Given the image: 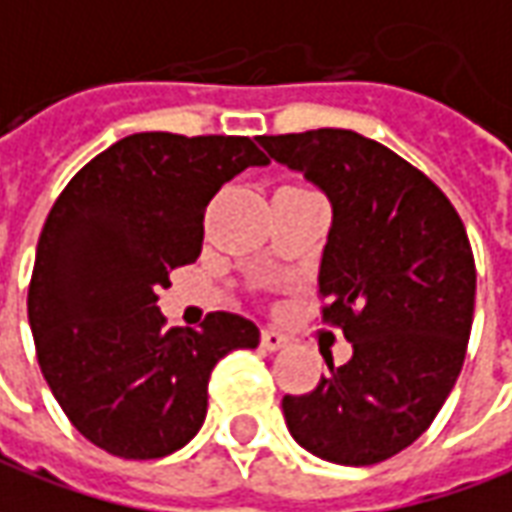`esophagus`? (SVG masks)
<instances>
[{"mask_svg": "<svg viewBox=\"0 0 512 512\" xmlns=\"http://www.w3.org/2000/svg\"><path fill=\"white\" fill-rule=\"evenodd\" d=\"M285 341H288V338H285L280 330H274V327H266V330L260 332V343H263V349H268V352H277V349H282Z\"/></svg>", "mask_w": 512, "mask_h": 512, "instance_id": "1", "label": "esophagus"}]
</instances>
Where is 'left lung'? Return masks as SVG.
Instances as JSON below:
<instances>
[{"instance_id":"1","label":"left lung","mask_w":512,"mask_h":512,"mask_svg":"<svg viewBox=\"0 0 512 512\" xmlns=\"http://www.w3.org/2000/svg\"><path fill=\"white\" fill-rule=\"evenodd\" d=\"M332 202L321 321L352 343L310 393L282 396L293 441L338 466H374L427 432L466 360L477 266L441 188L352 130L257 138Z\"/></svg>"}]
</instances>
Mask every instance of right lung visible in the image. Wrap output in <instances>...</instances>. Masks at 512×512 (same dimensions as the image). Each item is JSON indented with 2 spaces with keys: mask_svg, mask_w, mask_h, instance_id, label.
I'll use <instances>...</instances> for the list:
<instances>
[{
  "mask_svg": "<svg viewBox=\"0 0 512 512\" xmlns=\"http://www.w3.org/2000/svg\"><path fill=\"white\" fill-rule=\"evenodd\" d=\"M268 157L246 135L135 132L85 163L38 238L27 316L38 366L82 438L124 460L182 449L207 413L210 371L255 349V321L207 313L166 330L157 293L194 263L207 202Z\"/></svg>",
  "mask_w": 512,
  "mask_h": 512,
  "instance_id": "add662e5",
  "label": "right lung"
}]
</instances>
